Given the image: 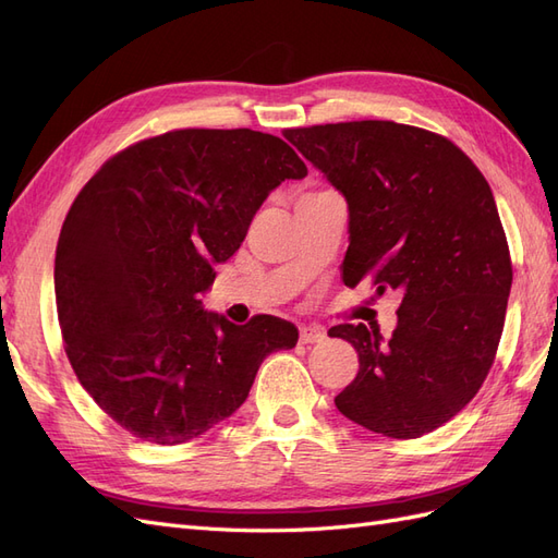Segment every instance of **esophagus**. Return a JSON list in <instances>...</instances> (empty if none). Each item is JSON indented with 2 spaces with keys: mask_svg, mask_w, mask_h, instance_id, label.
Masks as SVG:
<instances>
[{
  "mask_svg": "<svg viewBox=\"0 0 558 558\" xmlns=\"http://www.w3.org/2000/svg\"><path fill=\"white\" fill-rule=\"evenodd\" d=\"M326 337V332L320 328H312V326H302L300 328V342L302 344H314V342H320Z\"/></svg>",
  "mask_w": 558,
  "mask_h": 558,
  "instance_id": "34e87169",
  "label": "esophagus"
}]
</instances>
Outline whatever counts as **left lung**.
<instances>
[{"instance_id": "8db88e82", "label": "left lung", "mask_w": 558, "mask_h": 558, "mask_svg": "<svg viewBox=\"0 0 558 558\" xmlns=\"http://www.w3.org/2000/svg\"><path fill=\"white\" fill-rule=\"evenodd\" d=\"M283 137L347 197L344 283L402 298L386 344L373 326L332 328L359 351L337 410L396 440L440 428L492 369L512 286L484 174L442 134L393 121L291 128Z\"/></svg>"}]
</instances>
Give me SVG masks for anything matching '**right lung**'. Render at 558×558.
I'll use <instances>...</instances> for the list:
<instances>
[{
  "mask_svg": "<svg viewBox=\"0 0 558 558\" xmlns=\"http://www.w3.org/2000/svg\"><path fill=\"white\" fill-rule=\"evenodd\" d=\"M307 165L275 134L172 130L118 150L83 185L56 248L66 359L118 426L154 445L207 433L246 400L298 328L199 307L269 191Z\"/></svg>",
  "mask_w": 558,
  "mask_h": 558,
  "instance_id": "add662e5",
  "label": "right lung"
}]
</instances>
